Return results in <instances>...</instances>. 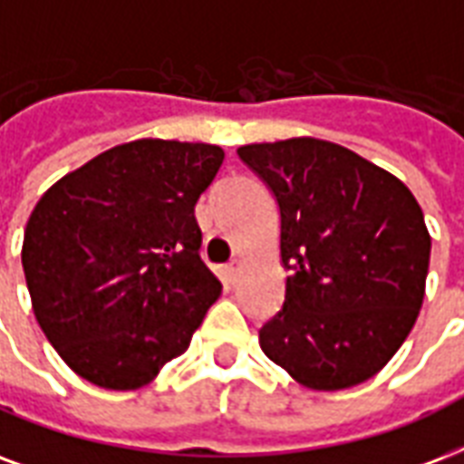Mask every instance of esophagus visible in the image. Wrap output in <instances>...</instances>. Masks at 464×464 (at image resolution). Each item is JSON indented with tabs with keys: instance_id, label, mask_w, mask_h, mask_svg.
<instances>
[{
	"instance_id": "34e87169",
	"label": "esophagus",
	"mask_w": 464,
	"mask_h": 464,
	"mask_svg": "<svg viewBox=\"0 0 464 464\" xmlns=\"http://www.w3.org/2000/svg\"><path fill=\"white\" fill-rule=\"evenodd\" d=\"M238 270H240V260H231V263L226 265V275H228L231 279L238 275Z\"/></svg>"
}]
</instances>
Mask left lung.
<instances>
[{"label":"left lung","instance_id":"obj_1","mask_svg":"<svg viewBox=\"0 0 464 464\" xmlns=\"http://www.w3.org/2000/svg\"><path fill=\"white\" fill-rule=\"evenodd\" d=\"M279 208L285 304L260 348L318 392L370 380L416 324L430 236L409 187L318 138L238 148Z\"/></svg>","mask_w":464,"mask_h":464}]
</instances>
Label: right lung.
<instances>
[{
  "mask_svg": "<svg viewBox=\"0 0 464 464\" xmlns=\"http://www.w3.org/2000/svg\"><path fill=\"white\" fill-rule=\"evenodd\" d=\"M224 150L143 138L65 175L35 204L21 265L60 358L104 389H138L189 348L221 295L194 207Z\"/></svg>",
  "mask_w": 464,
  "mask_h": 464,
  "instance_id": "add662e5",
  "label": "right lung"
}]
</instances>
